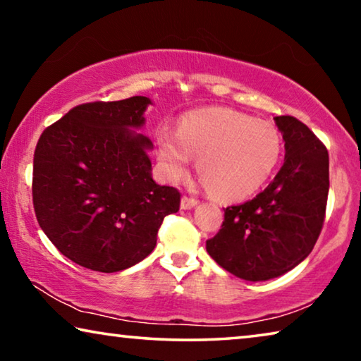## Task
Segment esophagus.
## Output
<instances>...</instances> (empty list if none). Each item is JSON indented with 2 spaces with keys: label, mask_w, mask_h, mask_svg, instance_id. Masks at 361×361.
Wrapping results in <instances>:
<instances>
[{
  "label": "esophagus",
  "mask_w": 361,
  "mask_h": 361,
  "mask_svg": "<svg viewBox=\"0 0 361 361\" xmlns=\"http://www.w3.org/2000/svg\"><path fill=\"white\" fill-rule=\"evenodd\" d=\"M196 205H197V201H196V199L188 197V196L181 197V209H183V210H191V209L196 207Z\"/></svg>",
  "instance_id": "1"
}]
</instances>
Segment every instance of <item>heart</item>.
<instances>
[{"instance_id":"b5f03b06","label":"heart","mask_w":361,"mask_h":361,"mask_svg":"<svg viewBox=\"0 0 361 361\" xmlns=\"http://www.w3.org/2000/svg\"><path fill=\"white\" fill-rule=\"evenodd\" d=\"M159 159L170 181H178L197 157L201 183L216 196L238 201L268 180L281 154L271 123L226 107H207L181 117L178 131L160 130Z\"/></svg>"}]
</instances>
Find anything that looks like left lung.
Returning <instances> with one entry per match:
<instances>
[{
    "instance_id": "1",
    "label": "left lung",
    "mask_w": 361,
    "mask_h": 361,
    "mask_svg": "<svg viewBox=\"0 0 361 361\" xmlns=\"http://www.w3.org/2000/svg\"><path fill=\"white\" fill-rule=\"evenodd\" d=\"M284 164L252 201L225 210L221 230L205 243L221 268L245 281L281 276L304 262L322 233L329 191V156L294 117H274Z\"/></svg>"
}]
</instances>
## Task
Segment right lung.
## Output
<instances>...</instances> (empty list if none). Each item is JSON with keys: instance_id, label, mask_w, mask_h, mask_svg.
<instances>
[{"instance_id": "obj_1", "label": "right lung", "mask_w": 361, "mask_h": 361, "mask_svg": "<svg viewBox=\"0 0 361 361\" xmlns=\"http://www.w3.org/2000/svg\"><path fill=\"white\" fill-rule=\"evenodd\" d=\"M146 96L73 107L39 136L33 156V207L57 250L101 273L146 259L180 192L152 178V141L140 130Z\"/></svg>"}]
</instances>
